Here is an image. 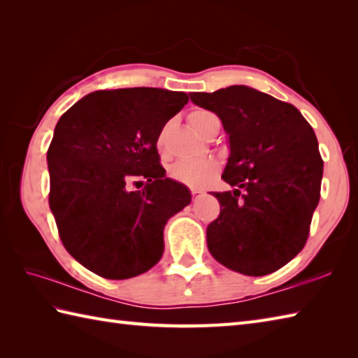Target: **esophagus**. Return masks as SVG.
Returning a JSON list of instances; mask_svg holds the SVG:
<instances>
[{
    "label": "esophagus",
    "mask_w": 358,
    "mask_h": 358,
    "mask_svg": "<svg viewBox=\"0 0 358 358\" xmlns=\"http://www.w3.org/2000/svg\"><path fill=\"white\" fill-rule=\"evenodd\" d=\"M203 192L201 191H196V189H192V196L194 199H196V196H200Z\"/></svg>",
    "instance_id": "obj_1"
}]
</instances>
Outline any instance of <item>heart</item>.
<instances>
[{
	"label": "heart",
	"instance_id": "b5f03b06",
	"mask_svg": "<svg viewBox=\"0 0 358 358\" xmlns=\"http://www.w3.org/2000/svg\"><path fill=\"white\" fill-rule=\"evenodd\" d=\"M218 120L214 113L209 110L196 109L189 115V124L194 131L203 135L212 121ZM157 149L159 154H164V134H159L157 138ZM218 173V163L212 158H199V159H180L171 167V177L192 189H201L208 186L215 175Z\"/></svg>",
	"mask_w": 358,
	"mask_h": 358
}]
</instances>
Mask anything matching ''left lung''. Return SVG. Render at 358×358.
Returning a JSON list of instances; mask_svg holds the SVG:
<instances>
[{"mask_svg":"<svg viewBox=\"0 0 358 358\" xmlns=\"http://www.w3.org/2000/svg\"><path fill=\"white\" fill-rule=\"evenodd\" d=\"M189 95L217 113L229 141L222 178L235 189L214 194L220 215L206 229L209 252L245 275L275 272L305 246L320 200L314 129L292 104L248 86Z\"/></svg>","mask_w":358,"mask_h":358,"instance_id":"1","label":"left lung"}]
</instances>
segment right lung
Returning <instances> with one entry per match:
<instances>
[{
  "label": "right lung",
  "instance_id": "1",
  "mask_svg": "<svg viewBox=\"0 0 358 358\" xmlns=\"http://www.w3.org/2000/svg\"><path fill=\"white\" fill-rule=\"evenodd\" d=\"M187 101L158 87L98 90L58 120L48 150L49 206L67 252L96 275L149 271L163 255L167 220L191 203L183 183L166 178L157 150L164 124Z\"/></svg>",
  "mask_w": 358,
  "mask_h": 358
}]
</instances>
